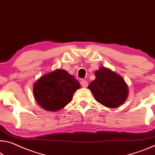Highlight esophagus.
<instances>
[{
  "instance_id": "obj_1",
  "label": "esophagus",
  "mask_w": 155,
  "mask_h": 155,
  "mask_svg": "<svg viewBox=\"0 0 155 155\" xmlns=\"http://www.w3.org/2000/svg\"><path fill=\"white\" fill-rule=\"evenodd\" d=\"M80 83H81V85L83 87H87V85H88L87 81L86 80H84V79H82Z\"/></svg>"
}]
</instances>
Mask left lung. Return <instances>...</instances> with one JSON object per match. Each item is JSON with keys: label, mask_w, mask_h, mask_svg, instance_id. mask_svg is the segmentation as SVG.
<instances>
[{"label": "left lung", "mask_w": 155, "mask_h": 155, "mask_svg": "<svg viewBox=\"0 0 155 155\" xmlns=\"http://www.w3.org/2000/svg\"><path fill=\"white\" fill-rule=\"evenodd\" d=\"M96 78L88 85V89L97 101L107 107H119L128 96V87L121 76L109 68H99L94 72Z\"/></svg>", "instance_id": "8db88e82"}]
</instances>
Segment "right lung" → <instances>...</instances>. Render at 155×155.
<instances>
[{
  "instance_id": "obj_1",
  "label": "right lung",
  "mask_w": 155,
  "mask_h": 155,
  "mask_svg": "<svg viewBox=\"0 0 155 155\" xmlns=\"http://www.w3.org/2000/svg\"><path fill=\"white\" fill-rule=\"evenodd\" d=\"M81 88L77 80L65 70L56 69L41 77L33 85L34 99L44 110L56 112L72 101Z\"/></svg>"
}]
</instances>
